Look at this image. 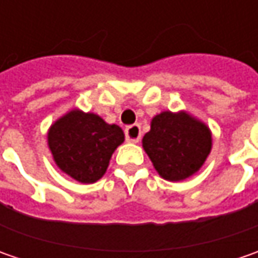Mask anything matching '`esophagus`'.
Segmentation results:
<instances>
[{
	"mask_svg": "<svg viewBox=\"0 0 258 258\" xmlns=\"http://www.w3.org/2000/svg\"><path fill=\"white\" fill-rule=\"evenodd\" d=\"M124 136H126V141L127 142H139L141 139V126L139 124H131V126H126L124 129Z\"/></svg>",
	"mask_w": 258,
	"mask_h": 258,
	"instance_id": "1",
	"label": "esophagus"
}]
</instances>
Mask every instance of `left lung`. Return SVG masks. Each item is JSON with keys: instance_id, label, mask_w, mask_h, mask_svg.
I'll use <instances>...</instances> for the list:
<instances>
[{"instance_id": "1", "label": "left lung", "mask_w": 258, "mask_h": 258, "mask_svg": "<svg viewBox=\"0 0 258 258\" xmlns=\"http://www.w3.org/2000/svg\"><path fill=\"white\" fill-rule=\"evenodd\" d=\"M142 144L162 178L182 181L197 172L210 155L211 132L189 114L164 112L152 119Z\"/></svg>"}]
</instances>
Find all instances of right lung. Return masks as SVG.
I'll return each instance as SVG.
<instances>
[{"label":"right lung","mask_w":258,"mask_h":258,"mask_svg":"<svg viewBox=\"0 0 258 258\" xmlns=\"http://www.w3.org/2000/svg\"><path fill=\"white\" fill-rule=\"evenodd\" d=\"M123 131L100 116L72 110L48 132V146L58 168L83 183L96 182L106 172L114 149L123 142Z\"/></svg>","instance_id":"obj_1"}]
</instances>
